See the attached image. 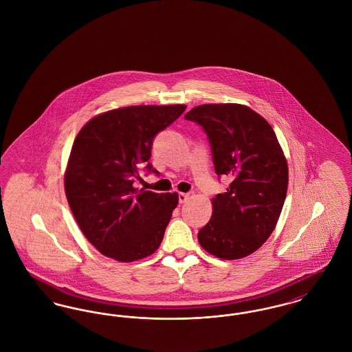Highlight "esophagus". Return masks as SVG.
Wrapping results in <instances>:
<instances>
[{
    "label": "esophagus",
    "instance_id": "1",
    "mask_svg": "<svg viewBox=\"0 0 352 352\" xmlns=\"http://www.w3.org/2000/svg\"><path fill=\"white\" fill-rule=\"evenodd\" d=\"M193 196V192H186V193H179V203L184 204Z\"/></svg>",
    "mask_w": 352,
    "mask_h": 352
}]
</instances>
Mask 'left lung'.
<instances>
[{
    "instance_id": "obj_1",
    "label": "left lung",
    "mask_w": 352,
    "mask_h": 352,
    "mask_svg": "<svg viewBox=\"0 0 352 352\" xmlns=\"http://www.w3.org/2000/svg\"><path fill=\"white\" fill-rule=\"evenodd\" d=\"M185 119L203 127L217 176L233 179L212 200L199 242L219 258H243L269 239L286 199L289 170L277 136L259 113L236 103L197 106Z\"/></svg>"
}]
</instances>
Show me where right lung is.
Returning <instances> with one entry per match:
<instances>
[{"label":"right lung","mask_w":352,"mask_h":352,"mask_svg":"<svg viewBox=\"0 0 352 352\" xmlns=\"http://www.w3.org/2000/svg\"><path fill=\"white\" fill-rule=\"evenodd\" d=\"M184 104L131 106L93 118L75 138L65 190L85 237L102 254L132 262L155 253L164 237L177 193L136 189L155 136L170 126Z\"/></svg>","instance_id":"right-lung-1"}]
</instances>
